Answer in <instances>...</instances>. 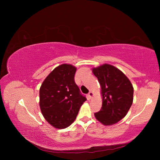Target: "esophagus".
<instances>
[{
    "mask_svg": "<svg viewBox=\"0 0 160 160\" xmlns=\"http://www.w3.org/2000/svg\"><path fill=\"white\" fill-rule=\"evenodd\" d=\"M88 96H89V99H91L92 98H93V92L90 91L89 93V94H88Z\"/></svg>",
    "mask_w": 160,
    "mask_h": 160,
    "instance_id": "34e87169",
    "label": "esophagus"
}]
</instances>
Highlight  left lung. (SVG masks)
Segmentation results:
<instances>
[{
  "instance_id": "1",
  "label": "left lung",
  "mask_w": 160,
  "mask_h": 160,
  "mask_svg": "<svg viewBox=\"0 0 160 160\" xmlns=\"http://www.w3.org/2000/svg\"><path fill=\"white\" fill-rule=\"evenodd\" d=\"M102 95V107L94 114L104 125L118 123L127 115L133 100V88L129 79L117 67L103 64L92 69Z\"/></svg>"
}]
</instances>
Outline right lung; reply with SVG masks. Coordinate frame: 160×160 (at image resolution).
I'll use <instances>...</instances> for the list:
<instances>
[{
	"instance_id": "right-lung-1",
	"label": "right lung",
	"mask_w": 160,
	"mask_h": 160,
	"mask_svg": "<svg viewBox=\"0 0 160 160\" xmlns=\"http://www.w3.org/2000/svg\"><path fill=\"white\" fill-rule=\"evenodd\" d=\"M77 68L70 64L57 67L40 88L39 105L47 122L57 129H65L74 122L81 106L87 100L74 81Z\"/></svg>"
}]
</instances>
